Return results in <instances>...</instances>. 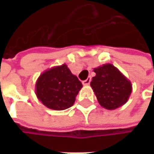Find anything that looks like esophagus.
I'll return each instance as SVG.
<instances>
[{"label":"esophagus","mask_w":154,"mask_h":154,"mask_svg":"<svg viewBox=\"0 0 154 154\" xmlns=\"http://www.w3.org/2000/svg\"><path fill=\"white\" fill-rule=\"evenodd\" d=\"M90 82H91V77H88V78H86L85 80H84L82 83H83L84 85H88L90 84Z\"/></svg>","instance_id":"esophagus-1"}]
</instances>
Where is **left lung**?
<instances>
[{
  "mask_svg": "<svg viewBox=\"0 0 154 154\" xmlns=\"http://www.w3.org/2000/svg\"><path fill=\"white\" fill-rule=\"evenodd\" d=\"M94 71L96 75L90 85L99 104L109 110L124 105L132 93L130 80L109 63L94 69Z\"/></svg>",
  "mask_w": 154,
  "mask_h": 154,
  "instance_id": "1",
  "label": "left lung"
}]
</instances>
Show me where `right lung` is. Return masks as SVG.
Here are the masks:
<instances>
[{"mask_svg":"<svg viewBox=\"0 0 154 154\" xmlns=\"http://www.w3.org/2000/svg\"><path fill=\"white\" fill-rule=\"evenodd\" d=\"M82 83L66 64L55 66L43 72L35 83V94L47 108L63 110L71 107Z\"/></svg>","mask_w":154,"mask_h":154,"instance_id":"add662e5","label":"right lung"}]
</instances>
